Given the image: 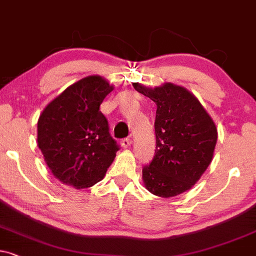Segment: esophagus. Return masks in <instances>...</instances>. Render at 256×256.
<instances>
[{
	"label": "esophagus",
	"mask_w": 256,
	"mask_h": 256,
	"mask_svg": "<svg viewBox=\"0 0 256 256\" xmlns=\"http://www.w3.org/2000/svg\"><path fill=\"white\" fill-rule=\"evenodd\" d=\"M132 142H133V141H132V138H126L121 141V144H122V147L127 148V147L130 146Z\"/></svg>",
	"instance_id": "esophagus-1"
}]
</instances>
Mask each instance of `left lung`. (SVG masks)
<instances>
[{
	"instance_id": "1",
	"label": "left lung",
	"mask_w": 256,
	"mask_h": 256,
	"mask_svg": "<svg viewBox=\"0 0 256 256\" xmlns=\"http://www.w3.org/2000/svg\"><path fill=\"white\" fill-rule=\"evenodd\" d=\"M134 89L156 104V147L152 162L142 168L144 188L162 198L190 190L210 165L217 142L215 122L194 94L165 83Z\"/></svg>"
}]
</instances>
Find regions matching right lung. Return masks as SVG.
Here are the masks:
<instances>
[{
	"label": "right lung",
	"instance_id": "obj_1",
	"mask_svg": "<svg viewBox=\"0 0 256 256\" xmlns=\"http://www.w3.org/2000/svg\"><path fill=\"white\" fill-rule=\"evenodd\" d=\"M112 85L89 76L56 97L38 120V146L62 184L90 188L100 182L120 146L109 133L100 106Z\"/></svg>",
	"mask_w": 256,
	"mask_h": 256
}]
</instances>
